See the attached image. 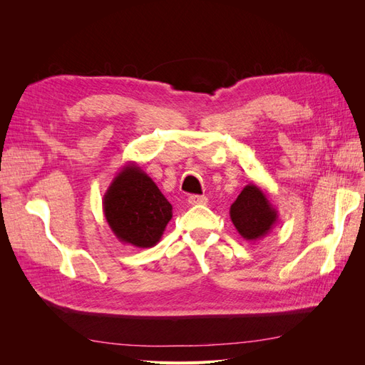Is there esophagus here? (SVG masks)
Wrapping results in <instances>:
<instances>
[{
    "mask_svg": "<svg viewBox=\"0 0 365 365\" xmlns=\"http://www.w3.org/2000/svg\"><path fill=\"white\" fill-rule=\"evenodd\" d=\"M207 202H208L207 196H201V195H190L189 196V204L190 205H204Z\"/></svg>",
    "mask_w": 365,
    "mask_h": 365,
    "instance_id": "1",
    "label": "esophagus"
}]
</instances>
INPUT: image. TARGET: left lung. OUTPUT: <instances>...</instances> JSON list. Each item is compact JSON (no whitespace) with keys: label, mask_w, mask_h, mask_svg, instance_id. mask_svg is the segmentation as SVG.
Listing matches in <instances>:
<instances>
[{"label":"left lung","mask_w":365,"mask_h":365,"mask_svg":"<svg viewBox=\"0 0 365 365\" xmlns=\"http://www.w3.org/2000/svg\"><path fill=\"white\" fill-rule=\"evenodd\" d=\"M231 222L248 242L260 240L277 224V210L256 184H248L230 207Z\"/></svg>","instance_id":"1"}]
</instances>
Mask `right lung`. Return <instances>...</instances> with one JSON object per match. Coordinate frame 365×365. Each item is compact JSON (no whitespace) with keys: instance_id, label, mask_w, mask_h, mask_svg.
<instances>
[{"instance_id":"right-lung-1","label":"right lung","mask_w":365,"mask_h":365,"mask_svg":"<svg viewBox=\"0 0 365 365\" xmlns=\"http://www.w3.org/2000/svg\"><path fill=\"white\" fill-rule=\"evenodd\" d=\"M103 213L121 244L150 248L172 219V204L137 163H128L108 187Z\"/></svg>"}]
</instances>
